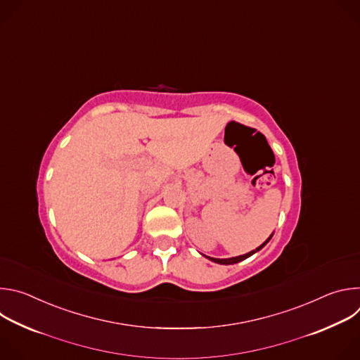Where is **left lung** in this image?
Here are the masks:
<instances>
[{"mask_svg":"<svg viewBox=\"0 0 360 360\" xmlns=\"http://www.w3.org/2000/svg\"><path fill=\"white\" fill-rule=\"evenodd\" d=\"M271 238L272 236H269V239L265 242V243H262L259 248H256L255 250H252V252H249V253H246V255H240V256H236V258H229V259H217V258H210V256H208V258L211 259V261H214V262H217V264H222V265H232V264H236V262H240V261H243V259H246V258H249V256L250 255H253L255 252H258L259 249H262L269 240H271Z\"/></svg>","mask_w":360,"mask_h":360,"instance_id":"obj_1","label":"left lung"}]
</instances>
